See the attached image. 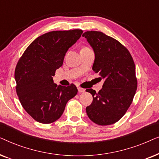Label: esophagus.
Listing matches in <instances>:
<instances>
[{
    "mask_svg": "<svg viewBox=\"0 0 159 159\" xmlns=\"http://www.w3.org/2000/svg\"><path fill=\"white\" fill-rule=\"evenodd\" d=\"M78 92H79L80 93H84V92H85V89L82 88H78Z\"/></svg>",
    "mask_w": 159,
    "mask_h": 159,
    "instance_id": "esophagus-1",
    "label": "esophagus"
}]
</instances>
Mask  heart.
Here are the masks:
<instances>
[{"label": "heart", "mask_w": 159, "mask_h": 159, "mask_svg": "<svg viewBox=\"0 0 159 159\" xmlns=\"http://www.w3.org/2000/svg\"><path fill=\"white\" fill-rule=\"evenodd\" d=\"M86 48V47H84V48Z\"/></svg>", "instance_id": "obj_1"}]
</instances>
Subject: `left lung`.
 Returning a JSON list of instances; mask_svg holds the SVG:
<instances>
[{"instance_id":"obj_1","label":"left lung","mask_w":159,"mask_h":159,"mask_svg":"<svg viewBox=\"0 0 159 159\" xmlns=\"http://www.w3.org/2000/svg\"><path fill=\"white\" fill-rule=\"evenodd\" d=\"M94 50L93 70L104 79L98 93L93 89V102L86 107L91 121L98 125H110L118 121L131 105L138 88L135 65L129 51L116 39L98 31L82 34Z\"/></svg>"}]
</instances>
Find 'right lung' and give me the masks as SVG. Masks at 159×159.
<instances>
[{
  "label": "right lung",
  "mask_w": 159,
  "mask_h": 159,
  "mask_svg": "<svg viewBox=\"0 0 159 159\" xmlns=\"http://www.w3.org/2000/svg\"><path fill=\"white\" fill-rule=\"evenodd\" d=\"M82 32V30L47 32L36 38L18 61L14 74L17 95L27 114L38 122L56 121L69 100L77 94L75 84L57 86L52 77Z\"/></svg>",
  "instance_id": "obj_1"
}]
</instances>
